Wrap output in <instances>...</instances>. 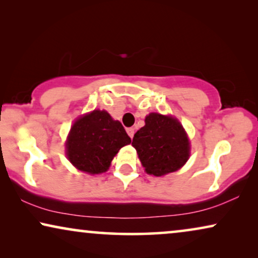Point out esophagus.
Returning <instances> with one entry per match:
<instances>
[{
  "instance_id": "1",
  "label": "esophagus",
  "mask_w": 258,
  "mask_h": 258,
  "mask_svg": "<svg viewBox=\"0 0 258 258\" xmlns=\"http://www.w3.org/2000/svg\"><path fill=\"white\" fill-rule=\"evenodd\" d=\"M126 133H128V135L133 139L134 134H135V130H134V128H128L126 129Z\"/></svg>"
}]
</instances>
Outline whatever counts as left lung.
<instances>
[{"label": "left lung", "mask_w": 258, "mask_h": 258, "mask_svg": "<svg viewBox=\"0 0 258 258\" xmlns=\"http://www.w3.org/2000/svg\"><path fill=\"white\" fill-rule=\"evenodd\" d=\"M142 165L148 174L162 176L176 171L188 161L189 141L176 118L151 112L133 139Z\"/></svg>", "instance_id": "left-lung-1"}]
</instances>
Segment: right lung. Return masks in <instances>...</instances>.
I'll return each instance as SVG.
<instances>
[{"label": "right lung", "mask_w": 258, "mask_h": 258, "mask_svg": "<svg viewBox=\"0 0 258 258\" xmlns=\"http://www.w3.org/2000/svg\"><path fill=\"white\" fill-rule=\"evenodd\" d=\"M132 142L121 122L104 110H94L74 123L67 141V156L81 171H107L122 147Z\"/></svg>", "instance_id": "obj_1"}]
</instances>
